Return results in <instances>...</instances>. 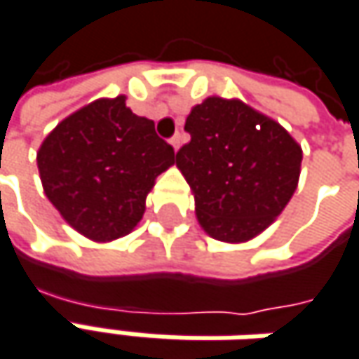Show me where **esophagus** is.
<instances>
[{"label":"esophagus","mask_w":359,"mask_h":359,"mask_svg":"<svg viewBox=\"0 0 359 359\" xmlns=\"http://www.w3.org/2000/svg\"><path fill=\"white\" fill-rule=\"evenodd\" d=\"M180 142H182V135H180V133H175V135H172V137H170V144H172V147H175V151H177V149H179V147H180Z\"/></svg>","instance_id":"esophagus-1"}]
</instances>
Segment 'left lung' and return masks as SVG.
<instances>
[{"instance_id":"obj_1","label":"left lung","mask_w":359,"mask_h":359,"mask_svg":"<svg viewBox=\"0 0 359 359\" xmlns=\"http://www.w3.org/2000/svg\"><path fill=\"white\" fill-rule=\"evenodd\" d=\"M177 153L196 217L217 241L242 242L274 222L296 191L302 149L276 121L241 101L208 97L187 117Z\"/></svg>"}]
</instances>
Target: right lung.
Segmentation results:
<instances>
[{"label": "right lung", "instance_id": "obj_1", "mask_svg": "<svg viewBox=\"0 0 359 359\" xmlns=\"http://www.w3.org/2000/svg\"><path fill=\"white\" fill-rule=\"evenodd\" d=\"M175 163V149L137 117L125 97L101 99L49 133L37 167L61 217L93 241L129 234L144 212L155 179Z\"/></svg>", "mask_w": 359, "mask_h": 359}]
</instances>
